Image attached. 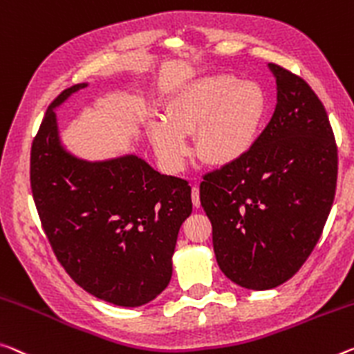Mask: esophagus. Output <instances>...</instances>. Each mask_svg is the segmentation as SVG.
<instances>
[{
  "mask_svg": "<svg viewBox=\"0 0 354 354\" xmlns=\"http://www.w3.org/2000/svg\"><path fill=\"white\" fill-rule=\"evenodd\" d=\"M192 203L195 207H200V189L197 186L192 187Z\"/></svg>",
  "mask_w": 354,
  "mask_h": 354,
  "instance_id": "esophagus-1",
  "label": "esophagus"
}]
</instances>
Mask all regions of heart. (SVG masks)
I'll return each instance as SVG.
<instances>
[{
  "label": "heart",
  "instance_id": "1",
  "mask_svg": "<svg viewBox=\"0 0 354 354\" xmlns=\"http://www.w3.org/2000/svg\"><path fill=\"white\" fill-rule=\"evenodd\" d=\"M268 118V99L260 85L228 74L189 82L167 106V121L153 129L157 156L171 170L189 153L186 136L195 131L194 151L206 165L225 167L244 159L258 142Z\"/></svg>",
  "mask_w": 354,
  "mask_h": 354
}]
</instances>
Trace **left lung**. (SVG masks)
I'll return each instance as SVG.
<instances>
[{"mask_svg": "<svg viewBox=\"0 0 354 354\" xmlns=\"http://www.w3.org/2000/svg\"><path fill=\"white\" fill-rule=\"evenodd\" d=\"M277 105L254 149L203 176L201 206L222 272L249 290L276 288L299 271L329 216L337 145L313 89L277 64Z\"/></svg>", "mask_w": 354, "mask_h": 354, "instance_id": "left-lung-1", "label": "left lung"}]
</instances>
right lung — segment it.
I'll return each mask as SVG.
<instances>
[{
	"instance_id": "obj_1",
	"label": "right lung",
	"mask_w": 354,
	"mask_h": 354,
	"mask_svg": "<svg viewBox=\"0 0 354 354\" xmlns=\"http://www.w3.org/2000/svg\"><path fill=\"white\" fill-rule=\"evenodd\" d=\"M31 145L32 198L61 266L77 285L122 307L153 301L171 279L179 227L192 212L186 179L160 175L137 156L77 159L61 147L55 106Z\"/></svg>"
}]
</instances>
